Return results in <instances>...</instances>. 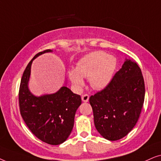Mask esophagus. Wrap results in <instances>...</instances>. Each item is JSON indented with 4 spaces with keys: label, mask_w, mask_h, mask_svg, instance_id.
Returning <instances> with one entry per match:
<instances>
[{
    "label": "esophagus",
    "mask_w": 161,
    "mask_h": 161,
    "mask_svg": "<svg viewBox=\"0 0 161 161\" xmlns=\"http://www.w3.org/2000/svg\"><path fill=\"white\" fill-rule=\"evenodd\" d=\"M81 99H82V101L84 103H87L88 101H89V96L88 95V94H83L81 97Z\"/></svg>",
    "instance_id": "obj_1"
}]
</instances>
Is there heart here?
Listing matches in <instances>:
<instances>
[{"label": "heart", "mask_w": 161, "mask_h": 161, "mask_svg": "<svg viewBox=\"0 0 161 161\" xmlns=\"http://www.w3.org/2000/svg\"><path fill=\"white\" fill-rule=\"evenodd\" d=\"M116 67V59L103 51L86 55L78 61L75 69H71L68 75L77 87L84 83L83 78H89L94 89H102L111 82Z\"/></svg>", "instance_id": "obj_1"}]
</instances>
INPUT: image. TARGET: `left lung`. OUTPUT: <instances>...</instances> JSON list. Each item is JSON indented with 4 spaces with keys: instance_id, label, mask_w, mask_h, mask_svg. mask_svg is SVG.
I'll return each mask as SVG.
<instances>
[{
    "instance_id": "obj_1",
    "label": "left lung",
    "mask_w": 161,
    "mask_h": 161,
    "mask_svg": "<svg viewBox=\"0 0 161 161\" xmlns=\"http://www.w3.org/2000/svg\"><path fill=\"white\" fill-rule=\"evenodd\" d=\"M144 96L142 70L133 60L126 59L109 84L89 98L100 135L109 141L127 136L138 122Z\"/></svg>"
}]
</instances>
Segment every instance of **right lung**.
Instances as JSON below:
<instances>
[{"label": "right lung", "mask_w": 161, "mask_h": 161, "mask_svg": "<svg viewBox=\"0 0 161 161\" xmlns=\"http://www.w3.org/2000/svg\"><path fill=\"white\" fill-rule=\"evenodd\" d=\"M37 53L28 63L22 76L19 90V111L24 122L34 135L51 145L64 142L74 126L75 115L81 104V97L64 86L58 92L40 97L34 96L28 89L33 61L45 53Z\"/></svg>", "instance_id": "1"}]
</instances>
